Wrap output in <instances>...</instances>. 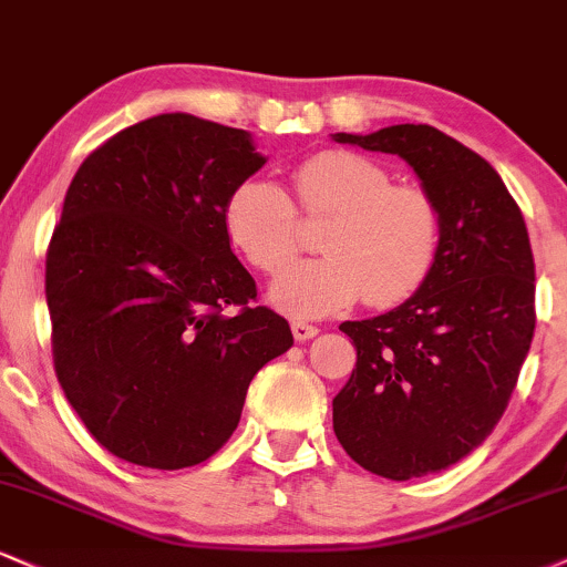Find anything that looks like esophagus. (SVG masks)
<instances>
[{"instance_id":"34e87169","label":"esophagus","mask_w":567,"mask_h":567,"mask_svg":"<svg viewBox=\"0 0 567 567\" xmlns=\"http://www.w3.org/2000/svg\"><path fill=\"white\" fill-rule=\"evenodd\" d=\"M290 327H292V336H296V340H309L319 332L317 324L303 322V319H292Z\"/></svg>"}]
</instances>
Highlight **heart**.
Wrapping results in <instances>:
<instances>
[{
    "label": "heart",
    "mask_w": 567,
    "mask_h": 567,
    "mask_svg": "<svg viewBox=\"0 0 567 567\" xmlns=\"http://www.w3.org/2000/svg\"><path fill=\"white\" fill-rule=\"evenodd\" d=\"M292 189L305 215L330 217L322 259L291 267L271 285L279 309L324 317L359 298L370 309L409 301L441 256V208L417 184L351 150H322L292 168ZM295 203L277 182L245 176L224 203V231L254 269L277 275L300 249Z\"/></svg>",
    "instance_id": "heart-1"
}]
</instances>
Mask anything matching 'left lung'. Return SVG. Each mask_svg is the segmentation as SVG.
<instances>
[{
  "label": "left lung",
  "instance_id": "left-lung-1",
  "mask_svg": "<svg viewBox=\"0 0 567 567\" xmlns=\"http://www.w3.org/2000/svg\"><path fill=\"white\" fill-rule=\"evenodd\" d=\"M401 155L441 208V256L399 309L340 330L357 367L332 399V427L357 465L391 481L446 470L494 431L536 327L528 229L502 176L478 153L427 124L357 136Z\"/></svg>",
  "mask_w": 567,
  "mask_h": 567
}]
</instances>
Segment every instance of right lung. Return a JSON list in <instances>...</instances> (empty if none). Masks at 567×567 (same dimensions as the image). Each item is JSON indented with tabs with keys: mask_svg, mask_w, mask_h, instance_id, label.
<instances>
[{
	"mask_svg": "<svg viewBox=\"0 0 567 567\" xmlns=\"http://www.w3.org/2000/svg\"><path fill=\"white\" fill-rule=\"evenodd\" d=\"M261 166L243 128L163 113L102 142L68 187L44 279L54 374L121 460L206 462L292 346L224 231L231 187Z\"/></svg>",
	"mask_w": 567,
	"mask_h": 567,
	"instance_id": "obj_1",
	"label": "right lung"
}]
</instances>
